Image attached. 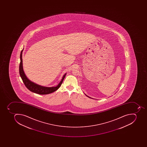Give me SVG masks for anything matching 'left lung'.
Instances as JSON below:
<instances>
[{
  "mask_svg": "<svg viewBox=\"0 0 147 147\" xmlns=\"http://www.w3.org/2000/svg\"><path fill=\"white\" fill-rule=\"evenodd\" d=\"M86 95V96H87V97H89V98H91V97H89V96H87V95ZM92 99H93V98H92Z\"/></svg>",
  "mask_w": 147,
  "mask_h": 147,
  "instance_id": "8db88e82",
  "label": "left lung"
}]
</instances>
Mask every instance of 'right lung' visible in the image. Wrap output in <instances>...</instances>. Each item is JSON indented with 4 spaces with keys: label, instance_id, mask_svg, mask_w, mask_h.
I'll list each match as a JSON object with an SVG mask.
<instances>
[{
    "label": "right lung",
    "instance_id": "1",
    "mask_svg": "<svg viewBox=\"0 0 147 147\" xmlns=\"http://www.w3.org/2000/svg\"><path fill=\"white\" fill-rule=\"evenodd\" d=\"M23 50L21 51L20 54V63L19 65V73H20V76L22 79L23 83L24 84L26 87L30 91L35 93L38 94L40 95H46L48 94L51 93L54 91L57 90L58 88L61 86V84L63 83V80L66 76V74H64L61 79V81L59 83V84L55 87H48L43 86H40L38 84H36L33 82L30 81L29 79L26 76L24 72L23 69V66H22V54Z\"/></svg>",
    "mask_w": 147,
    "mask_h": 147
}]
</instances>
